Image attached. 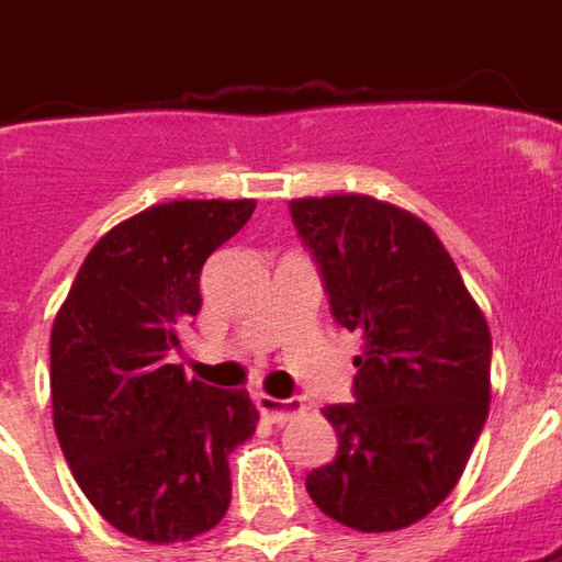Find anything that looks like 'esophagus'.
I'll return each mask as SVG.
<instances>
[{"label":"esophagus","instance_id":"obj_1","mask_svg":"<svg viewBox=\"0 0 562 562\" xmlns=\"http://www.w3.org/2000/svg\"><path fill=\"white\" fill-rule=\"evenodd\" d=\"M256 408L266 414L272 424H284L293 414L303 412V398H274V395H256Z\"/></svg>","mask_w":562,"mask_h":562}]
</instances>
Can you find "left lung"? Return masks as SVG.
Segmentation results:
<instances>
[{
	"label": "left lung",
	"mask_w": 562,
	"mask_h": 562,
	"mask_svg": "<svg viewBox=\"0 0 562 562\" xmlns=\"http://www.w3.org/2000/svg\"><path fill=\"white\" fill-rule=\"evenodd\" d=\"M330 315L361 334L356 402L327 405L337 458L306 488L359 532L405 529L464 473L488 417L492 334L427 222L364 194L290 201Z\"/></svg>",
	"instance_id": "left-lung-1"
}]
</instances>
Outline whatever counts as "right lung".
<instances>
[{"label": "right lung", "mask_w": 562, "mask_h": 562, "mask_svg": "<svg viewBox=\"0 0 562 562\" xmlns=\"http://www.w3.org/2000/svg\"><path fill=\"white\" fill-rule=\"evenodd\" d=\"M254 201H172L92 247L52 327V412L67 467L123 536L172 544L232 501L228 454L256 432L244 390L184 378L179 330L201 312V269Z\"/></svg>", "instance_id": "1"}]
</instances>
